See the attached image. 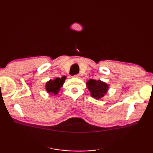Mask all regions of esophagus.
Segmentation results:
<instances>
[{
    "label": "esophagus",
    "mask_w": 153,
    "mask_h": 153,
    "mask_svg": "<svg viewBox=\"0 0 153 153\" xmlns=\"http://www.w3.org/2000/svg\"><path fill=\"white\" fill-rule=\"evenodd\" d=\"M74 77H75V78H80V76H79V74L75 75V76H74Z\"/></svg>",
    "instance_id": "34e87169"
}]
</instances>
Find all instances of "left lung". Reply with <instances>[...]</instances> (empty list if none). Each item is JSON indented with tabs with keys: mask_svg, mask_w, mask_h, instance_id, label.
<instances>
[{
	"mask_svg": "<svg viewBox=\"0 0 153 153\" xmlns=\"http://www.w3.org/2000/svg\"><path fill=\"white\" fill-rule=\"evenodd\" d=\"M87 88L90 92L91 96L95 99H100L106 95L109 89L108 84L101 80L89 79L86 83Z\"/></svg>",
	"mask_w": 153,
	"mask_h": 153,
	"instance_id": "left-lung-1",
	"label": "left lung"
}]
</instances>
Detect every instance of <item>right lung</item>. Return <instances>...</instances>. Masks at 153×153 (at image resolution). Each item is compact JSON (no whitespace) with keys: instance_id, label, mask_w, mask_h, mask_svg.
<instances>
[{"instance_id":"right-lung-1","label":"right lung","mask_w":153,"mask_h":153,"mask_svg":"<svg viewBox=\"0 0 153 153\" xmlns=\"http://www.w3.org/2000/svg\"><path fill=\"white\" fill-rule=\"evenodd\" d=\"M66 79V76H62L61 78L56 77L54 79L48 80L45 84V89H46L47 92L49 94L56 95L60 90L61 87L63 86Z\"/></svg>"}]
</instances>
